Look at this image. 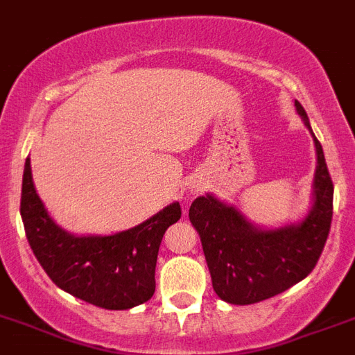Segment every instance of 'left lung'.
Instances as JSON below:
<instances>
[{"instance_id": "1", "label": "left lung", "mask_w": 355, "mask_h": 355, "mask_svg": "<svg viewBox=\"0 0 355 355\" xmlns=\"http://www.w3.org/2000/svg\"><path fill=\"white\" fill-rule=\"evenodd\" d=\"M295 110L310 132L309 116L295 101ZM318 166L314 205L295 225L279 228L254 227L245 216L214 196H199L189 218L201 237L216 294L227 303L252 304L285 292L314 270L332 223L334 184L323 146L314 136Z\"/></svg>"}]
</instances>
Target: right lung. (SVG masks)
Segmentation results:
<instances>
[{
	"instance_id": "1",
	"label": "right lung",
	"mask_w": 355,
	"mask_h": 355,
	"mask_svg": "<svg viewBox=\"0 0 355 355\" xmlns=\"http://www.w3.org/2000/svg\"><path fill=\"white\" fill-rule=\"evenodd\" d=\"M21 219L34 256L61 290L107 310H128L156 290V261L163 234L181 218L180 203L112 236H74L55 225L40 199L26 159Z\"/></svg>"
}]
</instances>
